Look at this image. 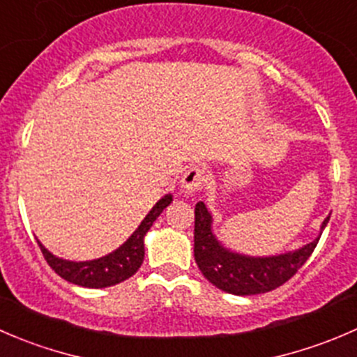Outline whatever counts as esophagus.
Instances as JSON below:
<instances>
[{
    "label": "esophagus",
    "mask_w": 357,
    "mask_h": 357,
    "mask_svg": "<svg viewBox=\"0 0 357 357\" xmlns=\"http://www.w3.org/2000/svg\"><path fill=\"white\" fill-rule=\"evenodd\" d=\"M204 182H206V172L201 170V168L192 167L183 174L182 177V189L183 192L192 194L197 192V190L203 189Z\"/></svg>",
    "instance_id": "obj_1"
}]
</instances>
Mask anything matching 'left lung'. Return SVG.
Instances as JSON below:
<instances>
[{
	"mask_svg": "<svg viewBox=\"0 0 357 357\" xmlns=\"http://www.w3.org/2000/svg\"><path fill=\"white\" fill-rule=\"evenodd\" d=\"M330 217L321 224L314 241L291 252L269 257H253L222 245L213 232V215L203 201L194 210V259L203 276L218 290L232 295H259L276 290L307 262L316 248Z\"/></svg>",
	"mask_w": 357,
	"mask_h": 357,
	"instance_id": "left-lung-1",
	"label": "left lung"
}]
</instances>
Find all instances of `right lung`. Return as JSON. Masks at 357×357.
Here are the masks:
<instances>
[{"label":"right lung","mask_w":357,"mask_h":357,"mask_svg":"<svg viewBox=\"0 0 357 357\" xmlns=\"http://www.w3.org/2000/svg\"><path fill=\"white\" fill-rule=\"evenodd\" d=\"M174 201L172 194H165L160 201L153 206V210L146 215L139 227L133 231V234L123 243L119 248L114 252L107 253V255L100 257V259L93 260H83V262H74V260L60 259L48 252L41 241L38 239L43 257L47 259L48 266L63 278L69 283L77 284V287L84 288H107L114 287V284L121 283V281L132 278L137 271L140 269L144 262V238L153 227L154 220L161 215V211Z\"/></svg>","instance_id":"add662e5"}]
</instances>
